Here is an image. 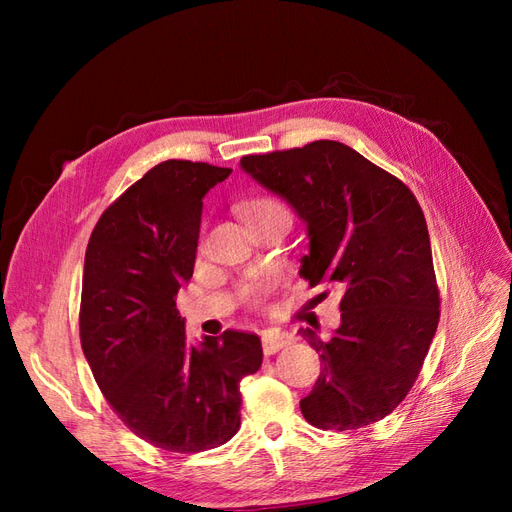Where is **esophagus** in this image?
I'll return each instance as SVG.
<instances>
[{"label": "esophagus", "instance_id": "1", "mask_svg": "<svg viewBox=\"0 0 512 512\" xmlns=\"http://www.w3.org/2000/svg\"><path fill=\"white\" fill-rule=\"evenodd\" d=\"M292 339L294 337L288 331H277V329L265 331L262 333V350H265V354H275L277 350L290 346Z\"/></svg>", "mask_w": 512, "mask_h": 512}]
</instances>
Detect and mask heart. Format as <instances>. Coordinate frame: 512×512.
<instances>
[{
    "instance_id": "1",
    "label": "heart",
    "mask_w": 512,
    "mask_h": 512,
    "mask_svg": "<svg viewBox=\"0 0 512 512\" xmlns=\"http://www.w3.org/2000/svg\"><path fill=\"white\" fill-rule=\"evenodd\" d=\"M237 211H239L241 220L245 224H252L256 220L269 218V215H277V213L288 215V209L284 207V203H280V200L271 198V196H260V198L245 200V203H241L237 207ZM277 286H280V275L273 273V271L254 275V277H250V280L239 286V290H237L239 301L247 307H252V309H260V307L267 305L269 297L275 292Z\"/></svg>"
}]
</instances>
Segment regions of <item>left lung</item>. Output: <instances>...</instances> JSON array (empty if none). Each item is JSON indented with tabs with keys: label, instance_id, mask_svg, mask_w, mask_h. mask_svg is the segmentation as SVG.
<instances>
[{
	"label": "left lung",
	"instance_id": "left-lung-1",
	"mask_svg": "<svg viewBox=\"0 0 512 512\" xmlns=\"http://www.w3.org/2000/svg\"><path fill=\"white\" fill-rule=\"evenodd\" d=\"M241 168L307 224L309 286L344 288L333 337L301 329L322 361L301 399L318 429H359L391 414L418 378L440 320L421 205L399 181L337 141L243 156Z\"/></svg>",
	"mask_w": 512,
	"mask_h": 512
}]
</instances>
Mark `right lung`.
Instances as JSON below:
<instances>
[{"label":"right lung","mask_w":512,"mask_h":512,"mask_svg":"<svg viewBox=\"0 0 512 512\" xmlns=\"http://www.w3.org/2000/svg\"><path fill=\"white\" fill-rule=\"evenodd\" d=\"M232 168L166 160L108 207L91 232L81 346L100 391L132 433L170 453L228 442L260 337L224 331L190 346L177 292L194 273L205 194Z\"/></svg>","instance_id":"1"}]
</instances>
